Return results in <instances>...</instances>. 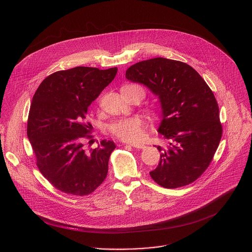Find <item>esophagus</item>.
Returning a JSON list of instances; mask_svg holds the SVG:
<instances>
[{"instance_id":"esophagus-1","label":"esophagus","mask_w":252,"mask_h":252,"mask_svg":"<svg viewBox=\"0 0 252 252\" xmlns=\"http://www.w3.org/2000/svg\"><path fill=\"white\" fill-rule=\"evenodd\" d=\"M126 145H127V144H126ZM128 145L131 146V147L137 148V149H144V148H145V145L143 144H136V143H134V144H129Z\"/></svg>"}]
</instances>
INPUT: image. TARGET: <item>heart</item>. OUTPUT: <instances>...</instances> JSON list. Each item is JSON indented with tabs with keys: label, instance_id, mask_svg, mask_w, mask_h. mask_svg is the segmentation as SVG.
<instances>
[{
	"label": "heart",
	"instance_id": "obj_1",
	"mask_svg": "<svg viewBox=\"0 0 252 252\" xmlns=\"http://www.w3.org/2000/svg\"><path fill=\"white\" fill-rule=\"evenodd\" d=\"M140 86L138 84H127L122 90ZM141 87V86H140ZM143 88V87H142ZM144 90V89H143ZM109 132L115 138L124 142H136L144 135V121L140 117L123 118L112 122L108 127Z\"/></svg>",
	"mask_w": 252,
	"mask_h": 252
}]
</instances>
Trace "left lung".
<instances>
[{"mask_svg": "<svg viewBox=\"0 0 252 252\" xmlns=\"http://www.w3.org/2000/svg\"><path fill=\"white\" fill-rule=\"evenodd\" d=\"M126 78L148 87L161 102L159 133L169 143L157 146L160 161L149 173L165 188H179L199 179L214 159L222 137L219 108L203 77L186 63L153 58L134 64Z\"/></svg>", "mask_w": 252, "mask_h": 252, "instance_id": "1", "label": "left lung"}]
</instances>
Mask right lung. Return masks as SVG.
I'll list each match as a JSON object with an SVG mask.
<instances>
[{
  "mask_svg": "<svg viewBox=\"0 0 252 252\" xmlns=\"http://www.w3.org/2000/svg\"><path fill=\"white\" fill-rule=\"evenodd\" d=\"M117 68L75 67L43 79L32 100L27 136L37 169L57 190L73 196L94 192L106 180L115 144L102 141L96 148L91 124L85 120L90 104L113 80Z\"/></svg>",
  "mask_w": 252,
  "mask_h": 252,
  "instance_id": "right-lung-1",
  "label": "right lung"
}]
</instances>
